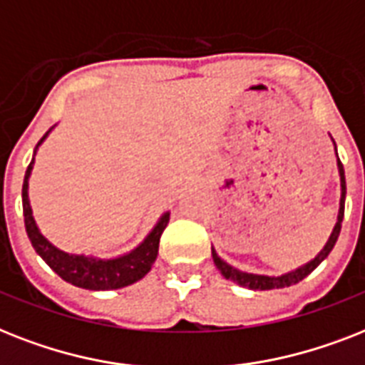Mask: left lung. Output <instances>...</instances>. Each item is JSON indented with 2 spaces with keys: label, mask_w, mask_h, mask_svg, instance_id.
I'll list each match as a JSON object with an SVG mask.
<instances>
[{
  "label": "left lung",
  "mask_w": 365,
  "mask_h": 365,
  "mask_svg": "<svg viewBox=\"0 0 365 365\" xmlns=\"http://www.w3.org/2000/svg\"><path fill=\"white\" fill-rule=\"evenodd\" d=\"M335 145V143H334ZM335 154H337V148H335ZM337 169H339V179H341V201H339V215H337V222L334 226V232H331L328 243L324 245V249L320 250L319 255L314 256L313 260L307 262L305 265L298 267V269L290 271V273H284V275L279 277H269V275H256V273H247V271H241L233 265L226 264V262L217 255V250L211 247L212 252V260H215V265L218 267V271L222 273L228 281L237 282L239 287L250 288V290H273V288H284V287H292L296 282L303 281L305 277L319 267V264L324 260L326 256L330 255L331 249H334L335 241L339 237L341 232V222H343V215H345V194H346V185H345V169H343V164L341 160L337 158Z\"/></svg>",
  "instance_id": "obj_1"
}]
</instances>
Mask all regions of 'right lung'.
Listing matches in <instances>:
<instances>
[{
  "label": "right lung",
  "instance_id": "1",
  "mask_svg": "<svg viewBox=\"0 0 365 365\" xmlns=\"http://www.w3.org/2000/svg\"><path fill=\"white\" fill-rule=\"evenodd\" d=\"M52 130V128H51ZM48 130V132H51ZM48 132L41 137L37 147L34 150V156L37 153L39 145L46 139ZM31 169H34V160L30 162L26 169L24 185H22V207H24V224L28 237L34 245L35 252L48 264L54 273L62 277L63 281L73 284V287L86 288V290H116V288L130 287L133 282L147 275L150 267H153L156 256H158V245L160 237L164 233L165 226L169 222V212H164L156 226L150 230L145 241L139 247L118 258H94V256L86 255H69L63 252L58 247L48 241V239L39 232L37 224L34 220L30 207V197H28V180H30Z\"/></svg>",
  "mask_w": 365,
  "mask_h": 365
}]
</instances>
